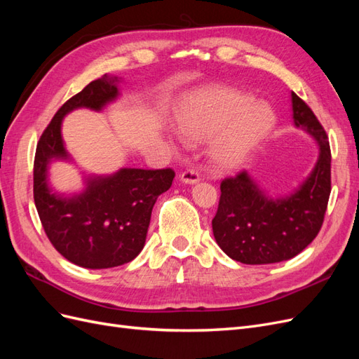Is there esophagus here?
<instances>
[{"label": "esophagus", "instance_id": "obj_1", "mask_svg": "<svg viewBox=\"0 0 359 359\" xmlns=\"http://www.w3.org/2000/svg\"><path fill=\"white\" fill-rule=\"evenodd\" d=\"M180 180H181L182 182H186V184H196V182L201 180V177H199L198 170L187 169V170H184V172L181 173Z\"/></svg>", "mask_w": 359, "mask_h": 359}]
</instances>
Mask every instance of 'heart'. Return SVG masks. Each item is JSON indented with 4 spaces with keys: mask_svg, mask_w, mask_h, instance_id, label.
I'll return each mask as SVG.
<instances>
[{
    "mask_svg": "<svg viewBox=\"0 0 359 359\" xmlns=\"http://www.w3.org/2000/svg\"><path fill=\"white\" fill-rule=\"evenodd\" d=\"M177 123L189 140H206L214 166L233 169L252 156L273 132L276 114L252 94L219 86L199 93L184 103Z\"/></svg>",
    "mask_w": 359,
    "mask_h": 359,
    "instance_id": "obj_1",
    "label": "heart"
}]
</instances>
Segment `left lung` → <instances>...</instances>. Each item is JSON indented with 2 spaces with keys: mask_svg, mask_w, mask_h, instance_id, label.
I'll return each instance as SVG.
<instances>
[{
  "mask_svg": "<svg viewBox=\"0 0 359 359\" xmlns=\"http://www.w3.org/2000/svg\"><path fill=\"white\" fill-rule=\"evenodd\" d=\"M293 123L319 145L310 177L285 199H268L247 172L220 184L219 208L212 219L217 244L236 262L276 264L301 253L319 233L331 193V148L327 132L302 99L292 93Z\"/></svg>",
  "mask_w": 359,
  "mask_h": 359,
  "instance_id": "8db88e82",
  "label": "left lung"
}]
</instances>
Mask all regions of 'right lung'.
<instances>
[{
	"label": "right lung",
	"instance_id": "add662e5",
	"mask_svg": "<svg viewBox=\"0 0 359 359\" xmlns=\"http://www.w3.org/2000/svg\"><path fill=\"white\" fill-rule=\"evenodd\" d=\"M116 82L118 78L103 74L64 103L41 133L34 157V202L43 229L60 255L90 269L124 265L140 253L153 206L175 177L170 168L121 169L111 177L91 178L79 196L50 193L49 161L67 158L61 137L64 115L78 107L100 111L118 95Z\"/></svg>",
	"mask_w": 359,
	"mask_h": 359
}]
</instances>
